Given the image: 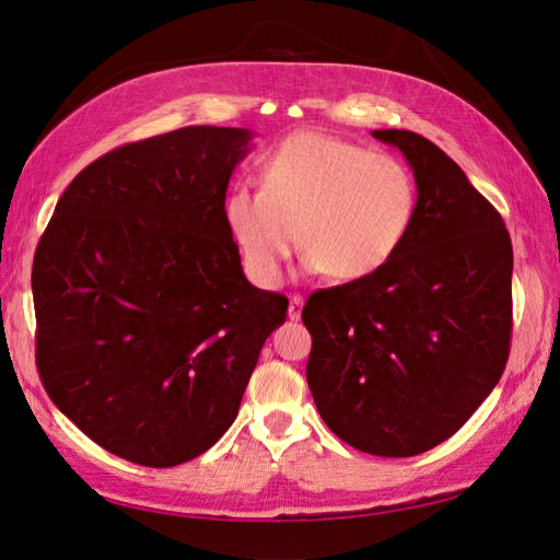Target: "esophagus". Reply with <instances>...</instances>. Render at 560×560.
<instances>
[{
	"label": "esophagus",
	"mask_w": 560,
	"mask_h": 560,
	"mask_svg": "<svg viewBox=\"0 0 560 560\" xmlns=\"http://www.w3.org/2000/svg\"><path fill=\"white\" fill-rule=\"evenodd\" d=\"M301 313H303V295H291L289 317L291 319H301Z\"/></svg>",
	"instance_id": "obj_1"
}]
</instances>
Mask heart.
<instances>
[{"mask_svg":"<svg viewBox=\"0 0 560 560\" xmlns=\"http://www.w3.org/2000/svg\"><path fill=\"white\" fill-rule=\"evenodd\" d=\"M416 205L419 187L397 156L299 132L269 153L261 187L229 189L223 217L247 271L273 287L299 243L307 271L337 281L373 277L407 241Z\"/></svg>","mask_w":560,"mask_h":560,"instance_id":"b5f03b06","label":"heart"}]
</instances>
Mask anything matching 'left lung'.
Returning a JSON list of instances; mask_svg holds the SVG:
<instances>
[{"label": "left lung", "mask_w": 560, "mask_h": 560, "mask_svg": "<svg viewBox=\"0 0 560 560\" xmlns=\"http://www.w3.org/2000/svg\"><path fill=\"white\" fill-rule=\"evenodd\" d=\"M419 187L411 231L385 269L317 291L307 385L343 443L413 457L455 435L498 385L513 329V245L489 199L433 141L375 129Z\"/></svg>", "instance_id": "1"}]
</instances>
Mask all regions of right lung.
<instances>
[{"mask_svg": "<svg viewBox=\"0 0 560 560\" xmlns=\"http://www.w3.org/2000/svg\"><path fill=\"white\" fill-rule=\"evenodd\" d=\"M243 127L105 153L65 189L33 259L47 395L113 455L175 467L229 431L289 301L245 279L223 217Z\"/></svg>", "mask_w": 560, "mask_h": 560, "instance_id": "right-lung-1", "label": "right lung"}]
</instances>
